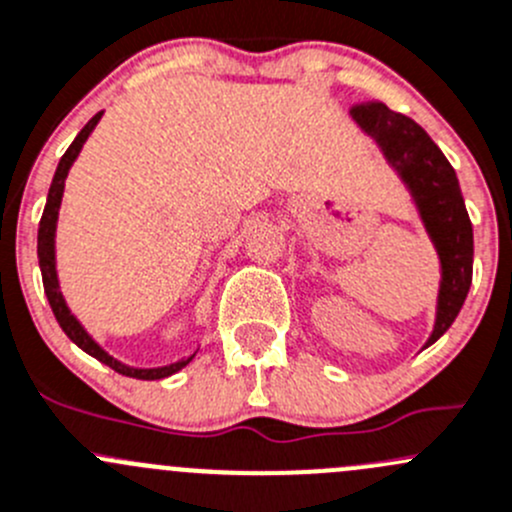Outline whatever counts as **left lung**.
<instances>
[{"label":"left lung","mask_w":512,"mask_h":512,"mask_svg":"<svg viewBox=\"0 0 512 512\" xmlns=\"http://www.w3.org/2000/svg\"><path fill=\"white\" fill-rule=\"evenodd\" d=\"M350 117L367 137H372L385 162L398 172L438 252V302L433 332L425 342V347H430L455 322L473 282V225L458 177L440 147L415 119L393 112L382 102L357 104Z\"/></svg>","instance_id":"8db88e82"}]
</instances>
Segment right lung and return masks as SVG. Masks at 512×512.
<instances>
[{
    "instance_id": "1",
    "label": "right lung",
    "mask_w": 512,
    "mask_h": 512,
    "mask_svg": "<svg viewBox=\"0 0 512 512\" xmlns=\"http://www.w3.org/2000/svg\"><path fill=\"white\" fill-rule=\"evenodd\" d=\"M104 112H97L87 124L82 127L74 142L69 145V150L64 152L62 160H59L57 172L52 177V185H49V195H47V205H44L42 212V222H39V235H37V257H39V270H42V282H44V292H47V300L52 305L54 317H57L59 327L64 330V335L74 342L77 347H82L87 355L97 357L99 362H104L107 367H112L114 372L127 377H137V380H162V377H170L175 372H180L182 367L190 365L195 352L190 357H182V360L170 362V365L162 367H135L127 365V362L117 360L114 355H109L87 330H84L82 322L77 320L72 310H69L67 300L62 295V287H59V275H57V222H59V207H62V197H64V182H67L69 170H72L74 160L82 152L84 142L89 140V135L94 132L97 122L102 119Z\"/></svg>"
}]
</instances>
